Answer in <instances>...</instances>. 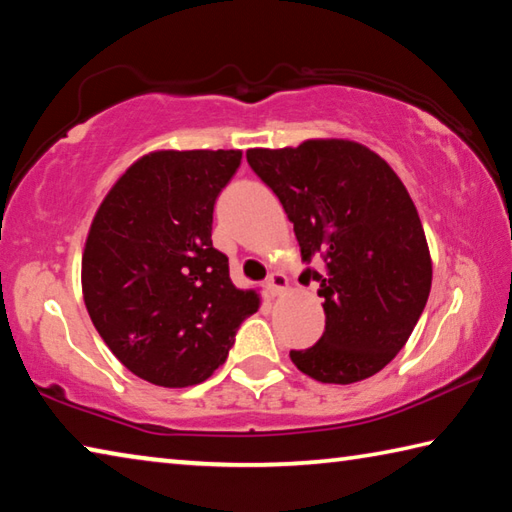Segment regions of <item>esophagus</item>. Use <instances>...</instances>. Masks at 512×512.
<instances>
[{
	"label": "esophagus",
	"instance_id": "1",
	"mask_svg": "<svg viewBox=\"0 0 512 512\" xmlns=\"http://www.w3.org/2000/svg\"><path fill=\"white\" fill-rule=\"evenodd\" d=\"M287 287H289L287 275L280 273V271L271 273V277H268V280H266V291H268V296H271V298L282 296V293L287 291Z\"/></svg>",
	"mask_w": 512,
	"mask_h": 512
}]
</instances>
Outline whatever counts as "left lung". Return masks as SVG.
<instances>
[{
    "instance_id": "left-lung-1",
    "label": "left lung",
    "mask_w": 512,
    "mask_h": 512,
    "mask_svg": "<svg viewBox=\"0 0 512 512\" xmlns=\"http://www.w3.org/2000/svg\"><path fill=\"white\" fill-rule=\"evenodd\" d=\"M246 158L280 198L302 259L323 257L320 271L300 277L320 284L325 332L291 361L323 384L377 375L409 341L431 291L427 237L400 176L368 146L336 137Z\"/></svg>"
}]
</instances>
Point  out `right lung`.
<instances>
[{
    "mask_svg": "<svg viewBox=\"0 0 512 512\" xmlns=\"http://www.w3.org/2000/svg\"><path fill=\"white\" fill-rule=\"evenodd\" d=\"M241 151H151L133 162L94 214L81 287L110 352L144 381L196 386L228 359L237 327L259 309L212 246L216 196Z\"/></svg>",
    "mask_w": 512,
    "mask_h": 512,
    "instance_id": "right-lung-1",
    "label": "right lung"
}]
</instances>
